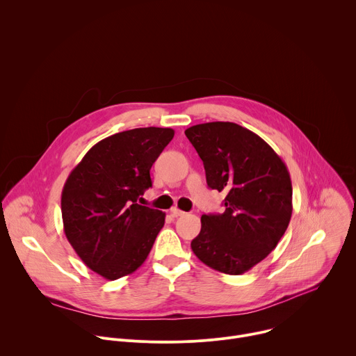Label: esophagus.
<instances>
[{
	"mask_svg": "<svg viewBox=\"0 0 356 356\" xmlns=\"http://www.w3.org/2000/svg\"><path fill=\"white\" fill-rule=\"evenodd\" d=\"M170 213H172V216H173V217H183V216H186V213H184V211H181V210L176 209V207H175V209H172V211H170Z\"/></svg>",
	"mask_w": 356,
	"mask_h": 356,
	"instance_id": "1",
	"label": "esophagus"
}]
</instances>
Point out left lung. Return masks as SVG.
<instances>
[{
	"label": "left lung",
	"mask_w": 356,
	"mask_h": 356,
	"mask_svg": "<svg viewBox=\"0 0 356 356\" xmlns=\"http://www.w3.org/2000/svg\"><path fill=\"white\" fill-rule=\"evenodd\" d=\"M186 136L204 163L209 187L227 191L225 211L201 217L194 255L214 270L242 275L286 232L293 204L287 166L257 134L234 122H206Z\"/></svg>",
	"instance_id": "obj_1"
}]
</instances>
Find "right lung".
<instances>
[{
  "mask_svg": "<svg viewBox=\"0 0 356 356\" xmlns=\"http://www.w3.org/2000/svg\"><path fill=\"white\" fill-rule=\"evenodd\" d=\"M172 128H135L95 143L62 191L67 241L107 280L134 273L147 258L166 214L138 204L152 187L150 168L173 139Z\"/></svg>",
  "mask_w": 356,
  "mask_h": 356,
  "instance_id": "obj_1",
  "label": "right lung"
}]
</instances>
